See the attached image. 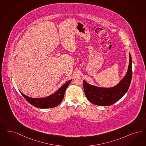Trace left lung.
Masks as SVG:
<instances>
[{"mask_svg": "<svg viewBox=\"0 0 146 146\" xmlns=\"http://www.w3.org/2000/svg\"><path fill=\"white\" fill-rule=\"evenodd\" d=\"M129 65L126 75L118 84L113 87H99L90 84L84 80L85 94L91 103L100 106H110L116 103L126 94L132 80V57L129 52Z\"/></svg>", "mask_w": 146, "mask_h": 146, "instance_id": "8db88e82", "label": "left lung"}]
</instances>
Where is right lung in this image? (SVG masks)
I'll return each instance as SVG.
<instances>
[{"label":"right lung","mask_w":146,"mask_h":146,"mask_svg":"<svg viewBox=\"0 0 146 146\" xmlns=\"http://www.w3.org/2000/svg\"><path fill=\"white\" fill-rule=\"evenodd\" d=\"M71 80H72L68 81L57 90L54 94H50L46 97L32 98L24 94L21 91L20 92L28 103L36 108H55L63 99L65 91L67 87L70 84Z\"/></svg>","instance_id":"obj_1"}]
</instances>
